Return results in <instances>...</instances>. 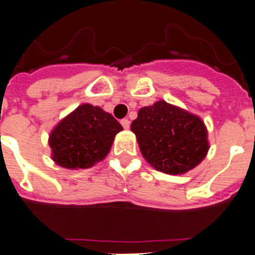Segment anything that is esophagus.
Here are the masks:
<instances>
[{
    "mask_svg": "<svg viewBox=\"0 0 255 255\" xmlns=\"http://www.w3.org/2000/svg\"><path fill=\"white\" fill-rule=\"evenodd\" d=\"M121 123H122V126H123V128H125V129H128V128H129V126H130V122L127 120V118H125V120L121 121Z\"/></svg>",
    "mask_w": 255,
    "mask_h": 255,
    "instance_id": "esophagus-1",
    "label": "esophagus"
}]
</instances>
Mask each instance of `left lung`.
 <instances>
[{
    "label": "left lung",
    "instance_id": "left-lung-1",
    "mask_svg": "<svg viewBox=\"0 0 255 255\" xmlns=\"http://www.w3.org/2000/svg\"><path fill=\"white\" fill-rule=\"evenodd\" d=\"M130 129L144 159L167 174H183L193 169L209 149L203 121L165 101L140 108Z\"/></svg>",
    "mask_w": 255,
    "mask_h": 255
}]
</instances>
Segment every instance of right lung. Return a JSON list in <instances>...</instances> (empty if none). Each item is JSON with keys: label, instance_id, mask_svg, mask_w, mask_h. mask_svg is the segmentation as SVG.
I'll use <instances>...</instances> for the list:
<instances>
[{"label": "right lung", "instance_id": "1", "mask_svg": "<svg viewBox=\"0 0 255 255\" xmlns=\"http://www.w3.org/2000/svg\"><path fill=\"white\" fill-rule=\"evenodd\" d=\"M123 129L111 113L92 105H81L49 134L54 163L67 169L91 168L103 160L116 134Z\"/></svg>", "mask_w": 255, "mask_h": 255}]
</instances>
